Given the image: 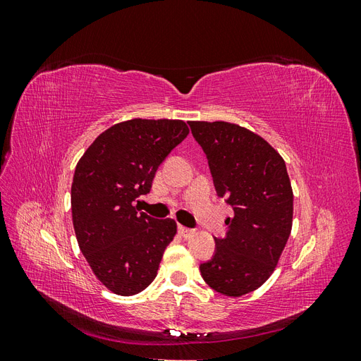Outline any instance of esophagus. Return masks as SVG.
Segmentation results:
<instances>
[{"mask_svg":"<svg viewBox=\"0 0 361 361\" xmlns=\"http://www.w3.org/2000/svg\"><path fill=\"white\" fill-rule=\"evenodd\" d=\"M178 232H179V235L182 238H190V236H192L195 233V231H192V228H188V227L180 226V224L178 226Z\"/></svg>","mask_w":361,"mask_h":361,"instance_id":"1","label":"esophagus"}]
</instances>
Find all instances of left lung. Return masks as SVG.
Segmentation results:
<instances>
[{"mask_svg": "<svg viewBox=\"0 0 361 361\" xmlns=\"http://www.w3.org/2000/svg\"><path fill=\"white\" fill-rule=\"evenodd\" d=\"M209 164L218 197L232 206L224 238L200 265L203 280L241 297L269 279L292 228L293 194L279 152L251 130L227 122H188Z\"/></svg>", "mask_w": 361, "mask_h": 361, "instance_id": "8db88e82", "label": "left lung"}]
</instances>
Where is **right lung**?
Returning a JSON list of instances; mask_svg holds the SVG:
<instances>
[{
	"mask_svg": "<svg viewBox=\"0 0 361 361\" xmlns=\"http://www.w3.org/2000/svg\"><path fill=\"white\" fill-rule=\"evenodd\" d=\"M190 129L182 120L133 118L108 128L76 164L72 220L81 253L111 292L129 297L155 280L176 221L134 206Z\"/></svg>",
	"mask_w": 361,
	"mask_h": 361,
	"instance_id": "1",
	"label": "right lung"
}]
</instances>
